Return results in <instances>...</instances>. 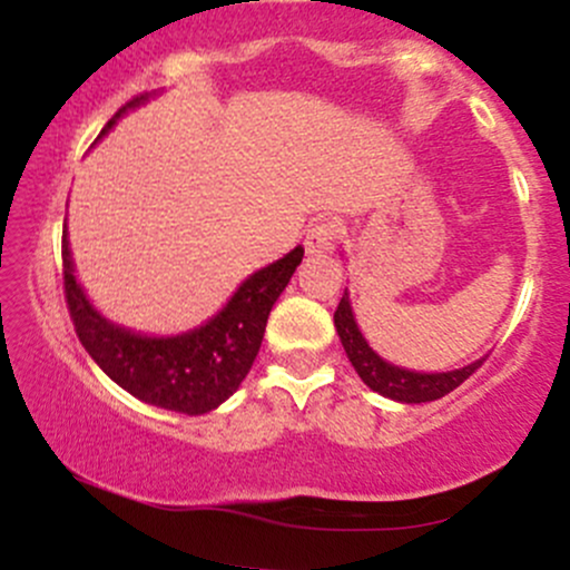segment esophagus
<instances>
[{
	"instance_id": "obj_1",
	"label": "esophagus",
	"mask_w": 570,
	"mask_h": 570,
	"mask_svg": "<svg viewBox=\"0 0 570 570\" xmlns=\"http://www.w3.org/2000/svg\"><path fill=\"white\" fill-rule=\"evenodd\" d=\"M335 222H316L311 230L305 233V252L307 254H322L330 252L332 240H335Z\"/></svg>"
}]
</instances>
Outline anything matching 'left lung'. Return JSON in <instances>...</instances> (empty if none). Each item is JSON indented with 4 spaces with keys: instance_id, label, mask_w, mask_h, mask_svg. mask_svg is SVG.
<instances>
[{
    "instance_id": "left-lung-1",
    "label": "left lung",
    "mask_w": 570,
    "mask_h": 570,
    "mask_svg": "<svg viewBox=\"0 0 570 570\" xmlns=\"http://www.w3.org/2000/svg\"><path fill=\"white\" fill-rule=\"evenodd\" d=\"M335 330L340 335V343H343L345 356L353 364V370L358 372L364 383L370 385L375 394L385 399H394V402L402 404H421V402H434V399H442L444 394L458 389L474 370L482 367L485 356L476 358V362L466 364V367L448 370V372H417L407 367H396V364L385 362L377 351L370 348L367 337L358 330L356 316H353L351 307V294L348 289L343 292V299H340L335 311Z\"/></svg>"
}]
</instances>
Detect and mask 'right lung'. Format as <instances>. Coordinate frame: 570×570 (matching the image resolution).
<instances>
[{
  "label": "right lung",
  "mask_w": 570,
  "mask_h": 570,
  "mask_svg": "<svg viewBox=\"0 0 570 570\" xmlns=\"http://www.w3.org/2000/svg\"><path fill=\"white\" fill-rule=\"evenodd\" d=\"M155 94L136 96L101 130L107 136L122 115L147 104ZM98 136V139H101ZM303 246H294L276 263L259 267L208 322L179 335H144L109 322L75 276V259L63 222V289L77 337L90 358L112 381L144 404L185 415H203L230 399L257 358L271 307L303 263Z\"/></svg>",
  "instance_id": "1"
}]
</instances>
